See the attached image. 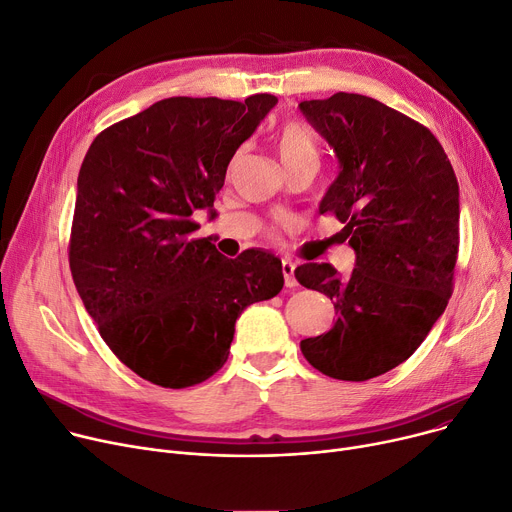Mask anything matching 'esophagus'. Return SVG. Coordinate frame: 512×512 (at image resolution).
<instances>
[{
	"label": "esophagus",
	"mask_w": 512,
	"mask_h": 512,
	"mask_svg": "<svg viewBox=\"0 0 512 512\" xmlns=\"http://www.w3.org/2000/svg\"><path fill=\"white\" fill-rule=\"evenodd\" d=\"M281 268H283V277H285V285L287 287H295L297 281H295V264L291 260H283L281 262Z\"/></svg>",
	"instance_id": "34e87169"
}]
</instances>
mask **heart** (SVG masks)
I'll use <instances>...</instances> for the list:
<instances>
[{
    "label": "heart",
    "mask_w": 512,
    "mask_h": 512,
    "mask_svg": "<svg viewBox=\"0 0 512 512\" xmlns=\"http://www.w3.org/2000/svg\"><path fill=\"white\" fill-rule=\"evenodd\" d=\"M277 153L283 167L302 163V161H320L318 140L312 130L302 124H287L277 136Z\"/></svg>",
    "instance_id": "1"
}]
</instances>
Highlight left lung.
<instances>
[{
    "label": "left lung",
    "instance_id": "obj_1",
    "mask_svg": "<svg viewBox=\"0 0 512 512\" xmlns=\"http://www.w3.org/2000/svg\"><path fill=\"white\" fill-rule=\"evenodd\" d=\"M333 148L339 175L320 200L355 252L353 273L310 262L299 285L335 302L328 333L299 343L322 374L362 382L397 368L422 345L453 293L459 184L434 134L384 103L353 93L302 101Z\"/></svg>",
    "mask_w": 512,
    "mask_h": 512
}]
</instances>
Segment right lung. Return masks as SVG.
Segmentation results:
<instances>
[{
	"label": "right lung",
	"instance_id": "add662e5",
	"mask_svg": "<svg viewBox=\"0 0 512 512\" xmlns=\"http://www.w3.org/2000/svg\"><path fill=\"white\" fill-rule=\"evenodd\" d=\"M277 105L171 97L103 130L82 161L70 268L109 349L140 378L186 388L223 368L235 320L283 289L260 248L219 254L196 210H213L235 150Z\"/></svg>",
	"mask_w": 512,
	"mask_h": 512
}]
</instances>
